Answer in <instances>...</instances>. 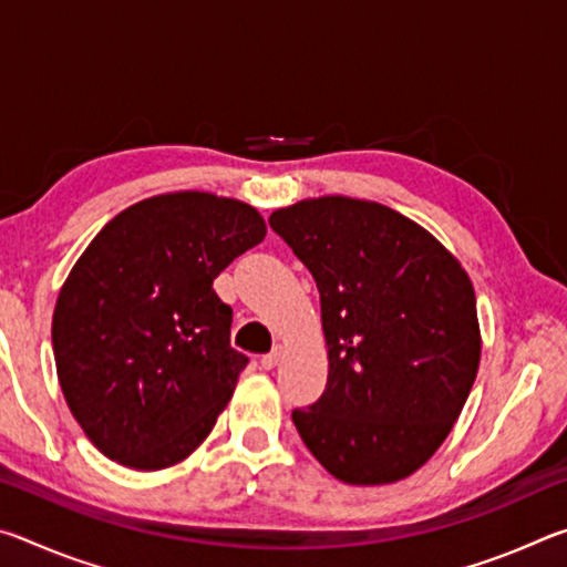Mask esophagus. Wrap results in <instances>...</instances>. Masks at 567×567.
Listing matches in <instances>:
<instances>
[{
    "mask_svg": "<svg viewBox=\"0 0 567 567\" xmlns=\"http://www.w3.org/2000/svg\"><path fill=\"white\" fill-rule=\"evenodd\" d=\"M280 358H282V344H275L272 348V352H267V354H262V360H260V364L265 370H272L277 362H280Z\"/></svg>",
    "mask_w": 567,
    "mask_h": 567,
    "instance_id": "34e87169",
    "label": "esophagus"
}]
</instances>
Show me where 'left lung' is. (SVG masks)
I'll return each instance as SVG.
<instances>
[{
  "mask_svg": "<svg viewBox=\"0 0 567 567\" xmlns=\"http://www.w3.org/2000/svg\"><path fill=\"white\" fill-rule=\"evenodd\" d=\"M270 227L320 292L330 372L292 410L302 443L342 483L385 485L443 445L473 388L480 330L470 277L437 239L378 203L305 199Z\"/></svg>",
  "mask_w": 567,
  "mask_h": 567,
  "instance_id": "1",
  "label": "left lung"
}]
</instances>
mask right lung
Here are the masks:
<instances>
[{
	"mask_svg": "<svg viewBox=\"0 0 567 567\" xmlns=\"http://www.w3.org/2000/svg\"><path fill=\"white\" fill-rule=\"evenodd\" d=\"M265 233L255 207L177 192L127 207L84 249L52 344L66 405L102 455L159 470L207 437L249 362L213 282Z\"/></svg>",
	"mask_w": 567,
	"mask_h": 567,
	"instance_id": "right-lung-1",
	"label": "right lung"
}]
</instances>
